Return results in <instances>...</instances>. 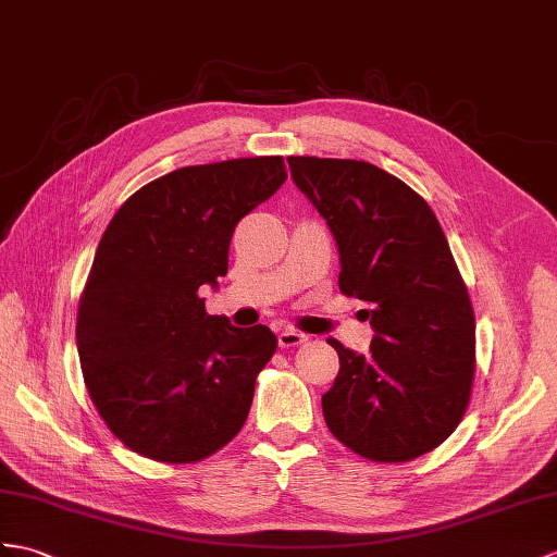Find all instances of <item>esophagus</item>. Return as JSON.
I'll return each mask as SVG.
<instances>
[{"label": "esophagus", "instance_id": "obj_1", "mask_svg": "<svg viewBox=\"0 0 557 557\" xmlns=\"http://www.w3.org/2000/svg\"><path fill=\"white\" fill-rule=\"evenodd\" d=\"M302 343H307V335H305V333H300V331H295V329H283V331L278 333V345H281L283 349L297 347V345H302Z\"/></svg>", "mask_w": 557, "mask_h": 557}]
</instances>
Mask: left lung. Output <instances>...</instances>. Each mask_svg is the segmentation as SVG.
Wrapping results in <instances>:
<instances>
[{"mask_svg": "<svg viewBox=\"0 0 557 557\" xmlns=\"http://www.w3.org/2000/svg\"><path fill=\"white\" fill-rule=\"evenodd\" d=\"M295 186L329 224L341 290L371 323V355L335 337L341 357L321 397L325 425L381 463L423 456L463 418L474 375V314L435 212L411 186L361 160L290 156Z\"/></svg>", "mask_w": 557, "mask_h": 557, "instance_id": "8db88e82", "label": "left lung"}]
</instances>
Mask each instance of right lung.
<instances>
[{
  "mask_svg": "<svg viewBox=\"0 0 557 557\" xmlns=\"http://www.w3.org/2000/svg\"><path fill=\"white\" fill-rule=\"evenodd\" d=\"M286 180L281 156L182 168L141 186L103 232L77 355L94 406L132 451L194 463L246 423L276 335L210 317L200 286L226 276L236 224Z\"/></svg>",
  "mask_w": 557,
  "mask_h": 557,
  "instance_id": "right-lung-1",
  "label": "right lung"
}]
</instances>
